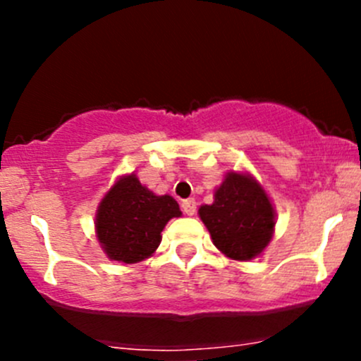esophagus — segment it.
<instances>
[{"label":"esophagus","mask_w":361,"mask_h":361,"mask_svg":"<svg viewBox=\"0 0 361 361\" xmlns=\"http://www.w3.org/2000/svg\"><path fill=\"white\" fill-rule=\"evenodd\" d=\"M181 209H183L185 214L192 216V214H195V211H197V204H195L194 199H185V201L181 202Z\"/></svg>","instance_id":"34e87169"}]
</instances>
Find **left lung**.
Segmentation results:
<instances>
[{
	"mask_svg": "<svg viewBox=\"0 0 361 361\" xmlns=\"http://www.w3.org/2000/svg\"><path fill=\"white\" fill-rule=\"evenodd\" d=\"M214 246L234 260H251L274 232V209L264 188L248 174L228 173L214 202L199 207Z\"/></svg>",
	"mask_w": 361,
	"mask_h": 361,
	"instance_id": "1",
	"label": "left lung"
}]
</instances>
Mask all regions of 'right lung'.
Here are the masks:
<instances>
[{
  "label": "right lung",
  "instance_id": "obj_1",
  "mask_svg": "<svg viewBox=\"0 0 361 361\" xmlns=\"http://www.w3.org/2000/svg\"><path fill=\"white\" fill-rule=\"evenodd\" d=\"M180 214L171 195H155L129 174L120 178L101 201L96 234L111 260L136 264L157 250L162 228Z\"/></svg>",
  "mask_w": 361,
  "mask_h": 361
}]
</instances>
